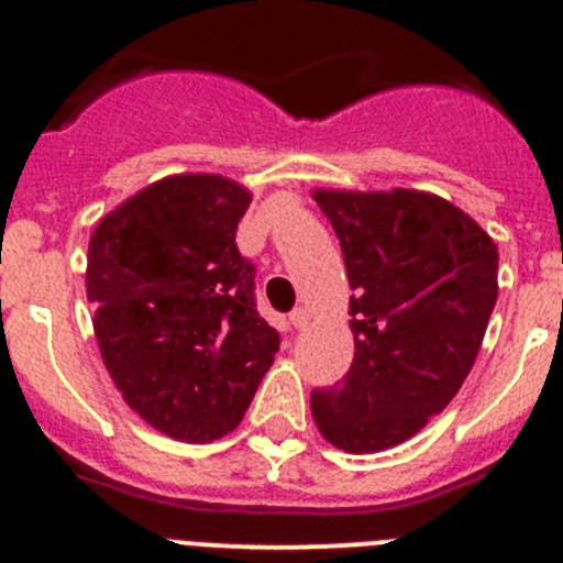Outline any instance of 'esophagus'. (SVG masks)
Here are the masks:
<instances>
[{
	"instance_id": "esophagus-1",
	"label": "esophagus",
	"mask_w": 563,
	"mask_h": 563,
	"mask_svg": "<svg viewBox=\"0 0 563 563\" xmlns=\"http://www.w3.org/2000/svg\"><path fill=\"white\" fill-rule=\"evenodd\" d=\"M308 310L305 308H297V310H291V316H288V321L294 323V329H305L308 327Z\"/></svg>"
}]
</instances>
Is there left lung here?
Returning a JSON list of instances; mask_svg holds the SVG:
<instances>
[{
  "instance_id": "1",
  "label": "left lung",
  "mask_w": 563,
  "mask_h": 563,
  "mask_svg": "<svg viewBox=\"0 0 563 563\" xmlns=\"http://www.w3.org/2000/svg\"><path fill=\"white\" fill-rule=\"evenodd\" d=\"M338 234L354 362L313 389L323 439L365 455L444 411L474 367L498 299V247L474 218L422 190H313Z\"/></svg>"
}]
</instances>
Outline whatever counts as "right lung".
<instances>
[{"mask_svg": "<svg viewBox=\"0 0 563 563\" xmlns=\"http://www.w3.org/2000/svg\"><path fill=\"white\" fill-rule=\"evenodd\" d=\"M250 201L229 176L174 174L119 203L89 240L87 299L108 373L146 424L187 444L242 422L280 349L234 242Z\"/></svg>", "mask_w": 563, "mask_h": 563, "instance_id": "1", "label": "right lung"}]
</instances>
